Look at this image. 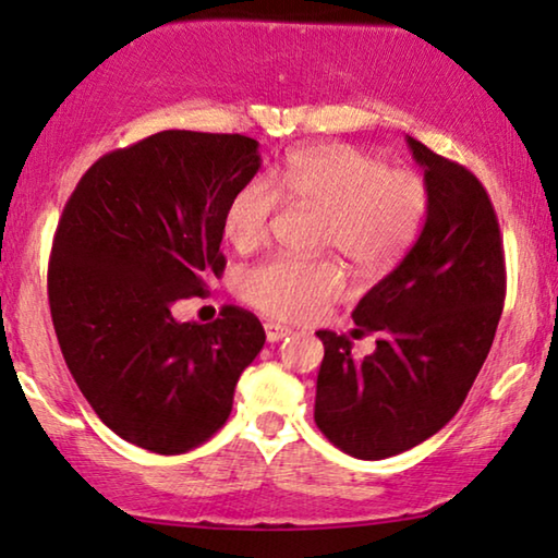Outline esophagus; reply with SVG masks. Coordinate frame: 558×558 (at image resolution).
I'll return each mask as SVG.
<instances>
[{"label": "esophagus", "instance_id": "obj_1", "mask_svg": "<svg viewBox=\"0 0 558 558\" xmlns=\"http://www.w3.org/2000/svg\"><path fill=\"white\" fill-rule=\"evenodd\" d=\"M286 336H290L286 326H280V323H265V338H268V343H278Z\"/></svg>", "mask_w": 558, "mask_h": 558}]
</instances>
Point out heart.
Returning <instances> with one entry per match:
<instances>
[{
	"label": "heart",
	"mask_w": 558,
	"mask_h": 558,
	"mask_svg": "<svg viewBox=\"0 0 558 558\" xmlns=\"http://www.w3.org/2000/svg\"><path fill=\"white\" fill-rule=\"evenodd\" d=\"M282 199L323 210L318 247L338 251L361 272H386L411 251L428 218L430 190L418 172L343 143L290 149L280 168L255 174L228 199L222 230L238 251L268 238ZM240 293L278 320H311L343 293V272L330 257H270L240 280Z\"/></svg>",
	"instance_id": "1"
}]
</instances>
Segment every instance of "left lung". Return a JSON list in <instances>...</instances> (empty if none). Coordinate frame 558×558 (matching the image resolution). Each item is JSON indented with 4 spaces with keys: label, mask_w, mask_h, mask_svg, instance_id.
Segmentation results:
<instances>
[{
    "label": "left lung",
    "mask_w": 558,
    "mask_h": 558,
    "mask_svg": "<svg viewBox=\"0 0 558 558\" xmlns=\"http://www.w3.org/2000/svg\"><path fill=\"white\" fill-rule=\"evenodd\" d=\"M430 190L428 218L409 255L355 305L376 351L318 330L323 363L315 423L332 446L380 461L438 434L469 396L492 351L506 298L498 218L476 174L409 137Z\"/></svg>",
    "instance_id": "obj_1"
}]
</instances>
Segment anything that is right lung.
<instances>
[{
  "mask_svg": "<svg viewBox=\"0 0 558 558\" xmlns=\"http://www.w3.org/2000/svg\"><path fill=\"white\" fill-rule=\"evenodd\" d=\"M257 168L253 137L165 130L99 157L57 222L47 295L66 368L107 428L153 453L218 434L265 343L238 305L174 318L226 270L222 213Z\"/></svg>",
  "mask_w": 558,
  "mask_h": 558,
  "instance_id": "add662e5",
  "label": "right lung"
}]
</instances>
